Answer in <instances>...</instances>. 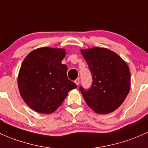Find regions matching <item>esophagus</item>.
Segmentation results:
<instances>
[{
	"label": "esophagus",
	"mask_w": 148,
	"mask_h": 148,
	"mask_svg": "<svg viewBox=\"0 0 148 148\" xmlns=\"http://www.w3.org/2000/svg\"><path fill=\"white\" fill-rule=\"evenodd\" d=\"M75 84L77 85H78L79 84H80V79H79V78L76 79V80H75Z\"/></svg>",
	"instance_id": "obj_1"
}]
</instances>
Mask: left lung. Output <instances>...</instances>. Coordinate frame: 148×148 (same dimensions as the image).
<instances>
[{
	"instance_id": "8db88e82",
	"label": "left lung",
	"mask_w": 148,
	"mask_h": 148,
	"mask_svg": "<svg viewBox=\"0 0 148 148\" xmlns=\"http://www.w3.org/2000/svg\"><path fill=\"white\" fill-rule=\"evenodd\" d=\"M92 75L88 90L80 89L85 103L94 112L108 114L121 106L130 88V72L126 62L105 48L80 50Z\"/></svg>"
}]
</instances>
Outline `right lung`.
<instances>
[{"label": "right lung", "instance_id": "right-lung-1", "mask_svg": "<svg viewBox=\"0 0 148 148\" xmlns=\"http://www.w3.org/2000/svg\"><path fill=\"white\" fill-rule=\"evenodd\" d=\"M63 48L43 47L31 51L23 61L18 86L23 100L31 109L42 114L54 112L71 90L77 88L67 77Z\"/></svg>", "mask_w": 148, "mask_h": 148}]
</instances>
